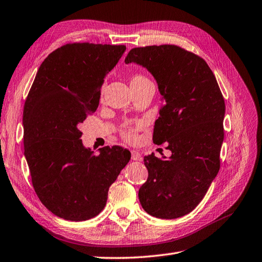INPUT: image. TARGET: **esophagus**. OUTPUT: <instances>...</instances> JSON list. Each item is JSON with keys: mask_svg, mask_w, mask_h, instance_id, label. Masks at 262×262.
I'll return each mask as SVG.
<instances>
[{"mask_svg": "<svg viewBox=\"0 0 262 262\" xmlns=\"http://www.w3.org/2000/svg\"><path fill=\"white\" fill-rule=\"evenodd\" d=\"M131 158L133 161H141L142 160V155L138 150H131Z\"/></svg>", "mask_w": 262, "mask_h": 262, "instance_id": "1", "label": "esophagus"}]
</instances>
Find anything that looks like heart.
<instances>
[{
    "label": "heart",
    "instance_id": "obj_1",
    "mask_svg": "<svg viewBox=\"0 0 262 262\" xmlns=\"http://www.w3.org/2000/svg\"><path fill=\"white\" fill-rule=\"evenodd\" d=\"M148 82H149L148 78L145 77L144 75H142V74H134L130 78V85H131V87L139 86V85L145 84V83H148ZM122 136H123V138L125 140L134 141V140H136V138H137V133H136V130H134L133 128H125L122 131Z\"/></svg>",
    "mask_w": 262,
    "mask_h": 262
}]
</instances>
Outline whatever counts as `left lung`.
Here are the masks:
<instances>
[{"label":"left lung","mask_w":262,"mask_h":262,"mask_svg":"<svg viewBox=\"0 0 262 262\" xmlns=\"http://www.w3.org/2000/svg\"><path fill=\"white\" fill-rule=\"evenodd\" d=\"M124 62L152 73L163 96L153 142L171 156H144L148 178L139 190L149 215L172 220L195 209L220 170L225 102L202 58L175 45L133 48Z\"/></svg>","instance_id":"8db88e82"}]
</instances>
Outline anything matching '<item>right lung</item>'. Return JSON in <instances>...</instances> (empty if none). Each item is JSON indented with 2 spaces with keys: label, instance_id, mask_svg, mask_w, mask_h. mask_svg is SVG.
I'll return each instance as SVG.
<instances>
[{
  "label": "right lung",
  "instance_id": "obj_1",
  "mask_svg": "<svg viewBox=\"0 0 262 262\" xmlns=\"http://www.w3.org/2000/svg\"><path fill=\"white\" fill-rule=\"evenodd\" d=\"M124 51L123 45L67 43L45 59L30 87L23 113L25 157L39 200L61 219L98 215L131 158L121 146L94 155L83 146L80 130L96 112L104 78Z\"/></svg>",
  "mask_w": 262,
  "mask_h": 262
}]
</instances>
